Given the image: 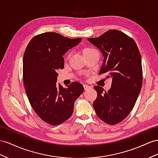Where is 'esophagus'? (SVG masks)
Returning a JSON list of instances; mask_svg holds the SVG:
<instances>
[{
    "mask_svg": "<svg viewBox=\"0 0 158 158\" xmlns=\"http://www.w3.org/2000/svg\"><path fill=\"white\" fill-rule=\"evenodd\" d=\"M83 87H84V89L87 91L88 89H90L91 88L89 85H83Z\"/></svg>",
    "mask_w": 158,
    "mask_h": 158,
    "instance_id": "obj_1",
    "label": "esophagus"
}]
</instances>
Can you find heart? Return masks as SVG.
Listing matches in <instances>:
<instances>
[{"mask_svg":"<svg viewBox=\"0 0 158 158\" xmlns=\"http://www.w3.org/2000/svg\"><path fill=\"white\" fill-rule=\"evenodd\" d=\"M95 51L94 48H93L91 47H85L83 49V56L84 55H86L87 54L89 53V52H92Z\"/></svg>","mask_w":158,"mask_h":158,"instance_id":"b5f03b06","label":"heart"}]
</instances>
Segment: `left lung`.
<instances>
[{
	"instance_id": "obj_1",
	"label": "left lung",
	"mask_w": 158,
	"mask_h": 158,
	"mask_svg": "<svg viewBox=\"0 0 158 158\" xmlns=\"http://www.w3.org/2000/svg\"><path fill=\"white\" fill-rule=\"evenodd\" d=\"M89 41L102 52L104 56L99 75L112 78L107 91L95 86L98 93L94 102L97 115L103 122L115 125L127 118L134 107L143 82L141 55L131 37L118 30H109Z\"/></svg>"
}]
</instances>
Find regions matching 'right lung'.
Returning <instances> with one entry per match:
<instances>
[{
  "instance_id": "right-lung-1",
  "label": "right lung",
  "mask_w": 158,
  "mask_h": 158,
  "mask_svg": "<svg viewBox=\"0 0 158 158\" xmlns=\"http://www.w3.org/2000/svg\"><path fill=\"white\" fill-rule=\"evenodd\" d=\"M81 40L48 32L35 36L26 47L23 67L26 94L36 114L49 125L61 124L69 118L75 101L83 92L79 82L65 88L56 83L57 71L64 68L63 55Z\"/></svg>"
}]
</instances>
